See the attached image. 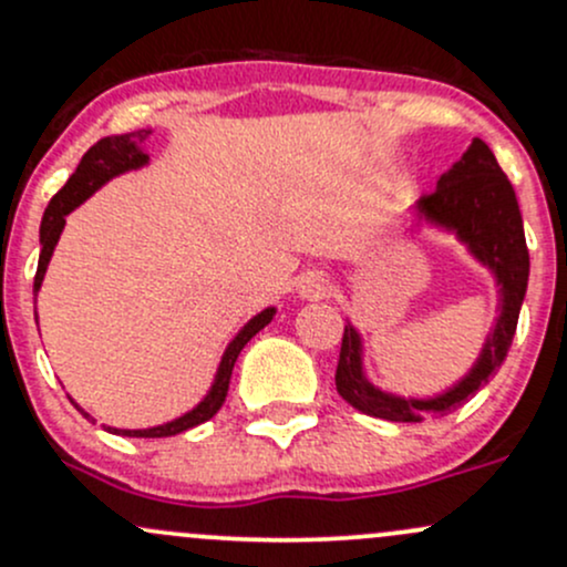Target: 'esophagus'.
Listing matches in <instances>:
<instances>
[{"mask_svg": "<svg viewBox=\"0 0 567 567\" xmlns=\"http://www.w3.org/2000/svg\"><path fill=\"white\" fill-rule=\"evenodd\" d=\"M299 293L303 296V299H323V296L329 293V279L318 271L303 274V277L299 279Z\"/></svg>", "mask_w": 567, "mask_h": 567, "instance_id": "esophagus-1", "label": "esophagus"}]
</instances>
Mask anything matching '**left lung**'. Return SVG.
I'll use <instances>...</instances> for the list:
<instances>
[{
	"label": "left lung",
	"mask_w": 567,
	"mask_h": 567,
	"mask_svg": "<svg viewBox=\"0 0 567 567\" xmlns=\"http://www.w3.org/2000/svg\"><path fill=\"white\" fill-rule=\"evenodd\" d=\"M415 212L426 223L456 234L470 255L494 274V282L499 288V318L494 320V329L488 331L484 350L473 369L454 389L429 399L396 396L369 383L361 361V333L350 323L344 326L337 378H333L339 396L361 413L396 421V424H415L426 415L437 419V415L451 413L462 408L481 385L488 383V378L503 367L514 342L529 277V252L516 193L494 159L492 148L481 138H473L462 159L440 176L437 189L424 195Z\"/></svg>",
	"instance_id": "1"
}]
</instances>
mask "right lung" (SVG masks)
<instances>
[{"label":"right lung","instance_id":"add662e5","mask_svg":"<svg viewBox=\"0 0 567 567\" xmlns=\"http://www.w3.org/2000/svg\"><path fill=\"white\" fill-rule=\"evenodd\" d=\"M148 135H152V130H135V133L111 135V138L97 141L86 154H83L79 168H75V174L68 178V184H64V187L53 195L51 204H48L45 214H43V223H40V247L43 249H40L38 274H34V293H38L40 285H43L48 260H51L53 247H56L59 236H62V230H64V217H68L73 208H79L83 200L89 198V195L97 193L105 182H111L113 176L124 174V171L143 168V165L148 163V154L143 152L141 143L146 141ZM274 312H277L274 307L264 309V312L255 315V318L236 333L234 342L225 348L223 361H219L217 374H214L212 389H208L206 396L200 399V402L195 404L189 413L178 415V419L168 421V424H159L152 429H113V426H105V429L113 434H124V437H171V434H182V432H187V429H193V426L204 424V421H208V419H214V415H217V410L223 408L225 396H228L230 374H234V363L238 359V353H241V348L255 337V333L271 323ZM75 408H79V404H75ZM79 410H81V415H86L89 421H94L86 410L83 408H79Z\"/></svg>","mask_w":567,"mask_h":567}]
</instances>
